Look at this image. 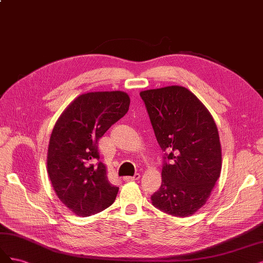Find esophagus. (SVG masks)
Returning <instances> with one entry per match:
<instances>
[{"label":"esophagus","mask_w":263,"mask_h":263,"mask_svg":"<svg viewBox=\"0 0 263 263\" xmlns=\"http://www.w3.org/2000/svg\"><path fill=\"white\" fill-rule=\"evenodd\" d=\"M140 179V174H135L134 176H125L123 177V180L124 181H134V180H138Z\"/></svg>","instance_id":"1"}]
</instances>
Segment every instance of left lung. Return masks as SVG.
I'll list each match as a JSON object with an SVG mask.
<instances>
[{"instance_id":"8db88e82","label":"left lung","mask_w":263,"mask_h":263,"mask_svg":"<svg viewBox=\"0 0 263 263\" xmlns=\"http://www.w3.org/2000/svg\"><path fill=\"white\" fill-rule=\"evenodd\" d=\"M164 152L162 185L152 203L165 213L192 215L209 199L221 175L222 149L213 117L182 86L140 92Z\"/></svg>"}]
</instances>
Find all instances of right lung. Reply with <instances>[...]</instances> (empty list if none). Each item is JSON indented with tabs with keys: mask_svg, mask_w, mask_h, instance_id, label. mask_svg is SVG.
I'll return each mask as SVG.
<instances>
[{
	"mask_svg": "<svg viewBox=\"0 0 263 263\" xmlns=\"http://www.w3.org/2000/svg\"><path fill=\"white\" fill-rule=\"evenodd\" d=\"M126 92L95 91L75 98L59 118L50 137L47 166L58 198L78 216L109 208L119 188L108 180L98 162V141L128 112Z\"/></svg>",
	"mask_w": 263,
	"mask_h": 263,
	"instance_id": "1",
	"label": "right lung"
}]
</instances>
